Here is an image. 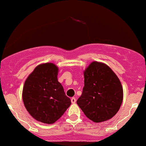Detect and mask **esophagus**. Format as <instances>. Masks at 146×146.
<instances>
[{
  "mask_svg": "<svg viewBox=\"0 0 146 146\" xmlns=\"http://www.w3.org/2000/svg\"><path fill=\"white\" fill-rule=\"evenodd\" d=\"M71 102H72V104H74V103H76V98H71Z\"/></svg>",
  "mask_w": 146,
  "mask_h": 146,
  "instance_id": "1",
  "label": "esophagus"
}]
</instances>
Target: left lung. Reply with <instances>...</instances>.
Wrapping results in <instances>:
<instances>
[{
	"mask_svg": "<svg viewBox=\"0 0 146 146\" xmlns=\"http://www.w3.org/2000/svg\"><path fill=\"white\" fill-rule=\"evenodd\" d=\"M123 98L121 83L104 63L92 62L84 71V86L76 103L86 117L100 123L113 117Z\"/></svg>",
	"mask_w": 146,
	"mask_h": 146,
	"instance_id": "8db88e82",
	"label": "left lung"
}]
</instances>
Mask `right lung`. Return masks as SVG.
Masks as SVG:
<instances>
[{
    "label": "right lung",
    "mask_w": 146,
    "mask_h": 146,
    "mask_svg": "<svg viewBox=\"0 0 146 146\" xmlns=\"http://www.w3.org/2000/svg\"><path fill=\"white\" fill-rule=\"evenodd\" d=\"M58 70L53 63L36 67L25 81L23 101L26 110L37 121L52 124L71 104L57 79Z\"/></svg>",
    "instance_id": "right-lung-1"
}]
</instances>
